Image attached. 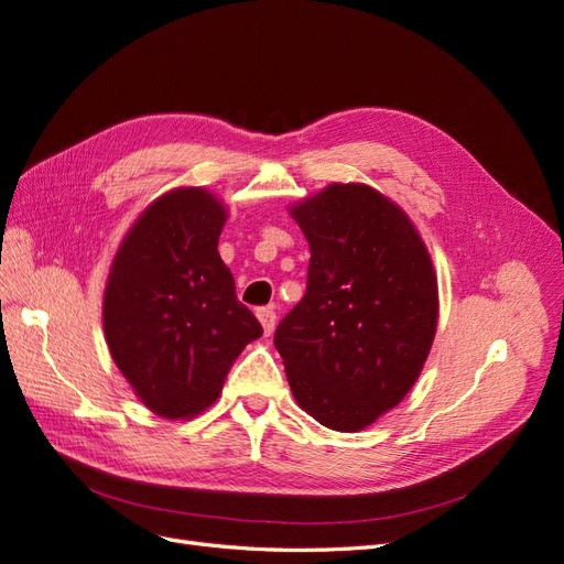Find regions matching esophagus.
Instances as JSON below:
<instances>
[{"instance_id":"obj_1","label":"esophagus","mask_w":564,"mask_h":564,"mask_svg":"<svg viewBox=\"0 0 564 564\" xmlns=\"http://www.w3.org/2000/svg\"><path fill=\"white\" fill-rule=\"evenodd\" d=\"M256 317H259L265 336H270L272 332H275V324H278L275 311H272V308H259V311H256Z\"/></svg>"}]
</instances>
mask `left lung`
<instances>
[{
	"label": "left lung",
	"mask_w": 564,
	"mask_h": 564,
	"mask_svg": "<svg viewBox=\"0 0 564 564\" xmlns=\"http://www.w3.org/2000/svg\"><path fill=\"white\" fill-rule=\"evenodd\" d=\"M289 216L311 268L275 348L303 412L357 433L404 400L429 360L440 313L431 253L400 204L365 183H332Z\"/></svg>",
	"instance_id": "obj_1"
}]
</instances>
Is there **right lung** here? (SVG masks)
<instances>
[{
    "label": "right lung",
    "mask_w": 564,
    "mask_h": 564,
    "mask_svg": "<svg viewBox=\"0 0 564 564\" xmlns=\"http://www.w3.org/2000/svg\"><path fill=\"white\" fill-rule=\"evenodd\" d=\"M226 220V204L207 187H174L139 214L110 263L106 344L135 398L162 419L207 409L263 334L218 253Z\"/></svg>",
    "instance_id": "obj_1"
}]
</instances>
